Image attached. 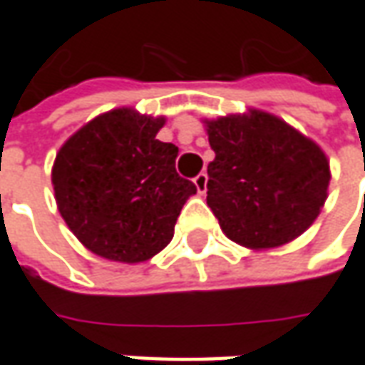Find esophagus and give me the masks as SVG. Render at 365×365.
<instances>
[{
  "label": "esophagus",
  "instance_id": "esophagus-1",
  "mask_svg": "<svg viewBox=\"0 0 365 365\" xmlns=\"http://www.w3.org/2000/svg\"><path fill=\"white\" fill-rule=\"evenodd\" d=\"M194 183H195V187H197V192L200 194H206V190H207V173H197L194 178Z\"/></svg>",
  "mask_w": 365,
  "mask_h": 365
}]
</instances>
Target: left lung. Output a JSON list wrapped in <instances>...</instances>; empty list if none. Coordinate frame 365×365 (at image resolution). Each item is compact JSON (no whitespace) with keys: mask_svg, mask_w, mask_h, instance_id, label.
Masks as SVG:
<instances>
[{"mask_svg":"<svg viewBox=\"0 0 365 365\" xmlns=\"http://www.w3.org/2000/svg\"><path fill=\"white\" fill-rule=\"evenodd\" d=\"M206 123L216 158L207 163V206L236 245L283 246L319 216L331 180L317 143L283 119L250 108Z\"/></svg>","mask_w":365,"mask_h":365,"instance_id":"obj_1","label":"left lung"}]
</instances>
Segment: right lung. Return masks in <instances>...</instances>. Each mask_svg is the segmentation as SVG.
I'll return each mask as SVG.
<instances>
[{
    "mask_svg": "<svg viewBox=\"0 0 365 365\" xmlns=\"http://www.w3.org/2000/svg\"><path fill=\"white\" fill-rule=\"evenodd\" d=\"M163 117L113 108L88 120L58 151L56 204L74 236L98 257L143 262L173 238L195 185L175 171L178 147L155 139Z\"/></svg>",
    "mask_w": 365,
    "mask_h": 365,
    "instance_id": "obj_1",
    "label": "right lung"
}]
</instances>
